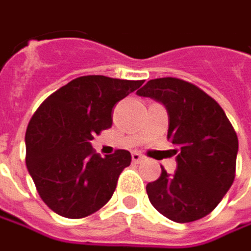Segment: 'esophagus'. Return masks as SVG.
<instances>
[{
	"mask_svg": "<svg viewBox=\"0 0 251 251\" xmlns=\"http://www.w3.org/2000/svg\"><path fill=\"white\" fill-rule=\"evenodd\" d=\"M142 159H143V156L140 155L139 152H133V153H132V160H133L135 163H138V162H140Z\"/></svg>",
	"mask_w": 251,
	"mask_h": 251,
	"instance_id": "esophagus-1",
	"label": "esophagus"
}]
</instances>
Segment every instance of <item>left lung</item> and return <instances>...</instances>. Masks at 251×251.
<instances>
[{"instance_id":"1","label":"left lung","mask_w":251,"mask_h":251,"mask_svg":"<svg viewBox=\"0 0 251 251\" xmlns=\"http://www.w3.org/2000/svg\"><path fill=\"white\" fill-rule=\"evenodd\" d=\"M163 103L169 115L168 139L175 145L177 169L162 166L146 186L156 210L173 222L207 216L234 180L239 140L222 106L196 85L179 78L151 79L136 92Z\"/></svg>"}]
</instances>
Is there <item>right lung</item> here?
I'll list each match as a JSON object with an SVG mask.
<instances>
[{"instance_id":"right-lung-1","label":"right lung","mask_w":251,"mask_h":251,"mask_svg":"<svg viewBox=\"0 0 251 251\" xmlns=\"http://www.w3.org/2000/svg\"><path fill=\"white\" fill-rule=\"evenodd\" d=\"M143 81L79 76L50 95L31 118L26 168L44 203L59 216L82 219L112 198L130 153L98 155L91 140L112 126L113 106Z\"/></svg>"}]
</instances>
